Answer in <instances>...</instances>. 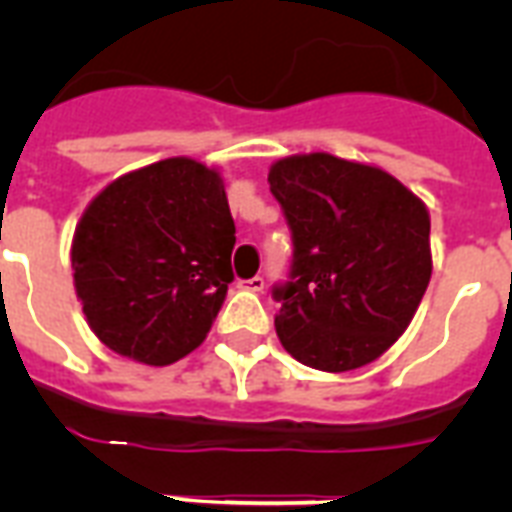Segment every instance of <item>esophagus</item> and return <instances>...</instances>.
Returning a JSON list of instances; mask_svg holds the SVG:
<instances>
[{
    "mask_svg": "<svg viewBox=\"0 0 512 512\" xmlns=\"http://www.w3.org/2000/svg\"><path fill=\"white\" fill-rule=\"evenodd\" d=\"M241 289H249V292H263L265 287V279L263 276H252V279H241L239 281Z\"/></svg>",
    "mask_w": 512,
    "mask_h": 512,
    "instance_id": "obj_1",
    "label": "esophagus"
}]
</instances>
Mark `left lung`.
<instances>
[{"label": "left lung", "mask_w": 512, "mask_h": 512, "mask_svg": "<svg viewBox=\"0 0 512 512\" xmlns=\"http://www.w3.org/2000/svg\"><path fill=\"white\" fill-rule=\"evenodd\" d=\"M271 193L292 231L276 335L300 364L350 372L404 335L433 273L430 215L404 183L332 154L279 159Z\"/></svg>", "instance_id": "left-lung-1"}]
</instances>
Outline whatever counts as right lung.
<instances>
[{
	"label": "right lung",
	"instance_id": "1",
	"mask_svg": "<svg viewBox=\"0 0 512 512\" xmlns=\"http://www.w3.org/2000/svg\"><path fill=\"white\" fill-rule=\"evenodd\" d=\"M223 177L175 156L127 172L87 204L71 244L76 297L119 356L167 366L207 337L233 281Z\"/></svg>",
	"mask_w": 512,
	"mask_h": 512
}]
</instances>
